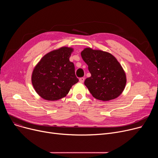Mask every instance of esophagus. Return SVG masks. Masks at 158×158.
<instances>
[{
  "instance_id": "34e87169",
  "label": "esophagus",
  "mask_w": 158,
  "mask_h": 158,
  "mask_svg": "<svg viewBox=\"0 0 158 158\" xmlns=\"http://www.w3.org/2000/svg\"><path fill=\"white\" fill-rule=\"evenodd\" d=\"M85 78L84 77H81L80 79H79V82H83L84 81H85Z\"/></svg>"
}]
</instances>
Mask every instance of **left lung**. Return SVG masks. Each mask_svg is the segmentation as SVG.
I'll list each match as a JSON object with an SVG mask.
<instances>
[{
  "mask_svg": "<svg viewBox=\"0 0 158 158\" xmlns=\"http://www.w3.org/2000/svg\"><path fill=\"white\" fill-rule=\"evenodd\" d=\"M81 56L88 66L91 77L85 85L94 97L108 101L118 97L126 84V76L122 66L111 54L86 48Z\"/></svg>",
  "mask_w": 158,
  "mask_h": 158,
  "instance_id": "1",
  "label": "left lung"
}]
</instances>
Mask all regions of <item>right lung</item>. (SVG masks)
<instances>
[{
    "instance_id": "obj_1",
    "label": "right lung",
    "mask_w": 158,
    "mask_h": 158,
    "mask_svg": "<svg viewBox=\"0 0 158 158\" xmlns=\"http://www.w3.org/2000/svg\"><path fill=\"white\" fill-rule=\"evenodd\" d=\"M73 49L61 47L45 55L35 66L32 83L37 94L47 101H57L68 94L79 81L69 58Z\"/></svg>"
}]
</instances>
